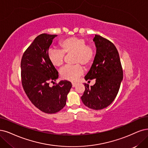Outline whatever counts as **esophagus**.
<instances>
[{"label":"esophagus","mask_w":148,"mask_h":148,"mask_svg":"<svg viewBox=\"0 0 148 148\" xmlns=\"http://www.w3.org/2000/svg\"><path fill=\"white\" fill-rule=\"evenodd\" d=\"M76 84L75 82H72V86H73V87H75V85H76Z\"/></svg>","instance_id":"1"}]
</instances>
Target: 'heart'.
I'll return each mask as SVG.
<instances>
[{"label": "heart", "mask_w": 148, "mask_h": 148, "mask_svg": "<svg viewBox=\"0 0 148 148\" xmlns=\"http://www.w3.org/2000/svg\"><path fill=\"white\" fill-rule=\"evenodd\" d=\"M86 40L83 38L71 36L62 40L59 45L62 50L57 49H50L48 51L49 62L56 67L61 66L64 58V53L73 54V62L75 65L65 66L60 71L61 77L66 80L75 81L84 73L83 68L90 66L94 61L95 49L90 44H86Z\"/></svg>", "instance_id": "obj_1"}]
</instances>
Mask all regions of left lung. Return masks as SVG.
Listing matches in <instances>:
<instances>
[{"label": "left lung", "mask_w": 148, "mask_h": 148, "mask_svg": "<svg viewBox=\"0 0 148 148\" xmlns=\"http://www.w3.org/2000/svg\"><path fill=\"white\" fill-rule=\"evenodd\" d=\"M93 41L96 53L85 79H95L96 83L90 87L84 84L85 90L81 99L85 106L97 110L106 108L115 99L123 78V71L115 46L98 35H95Z\"/></svg>", "instance_id": "left-lung-1"}]
</instances>
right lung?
<instances>
[{
    "label": "right lung",
    "mask_w": 148,
    "mask_h": 148,
    "mask_svg": "<svg viewBox=\"0 0 148 148\" xmlns=\"http://www.w3.org/2000/svg\"><path fill=\"white\" fill-rule=\"evenodd\" d=\"M56 36L46 34L36 36L21 62L22 84L27 97L36 108L49 114L57 113L65 106L72 87L68 80L49 86L50 82L58 77V71L48 58L49 48Z\"/></svg>",
    "instance_id": "right-lung-1"
}]
</instances>
